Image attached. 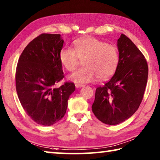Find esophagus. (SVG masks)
Returning a JSON list of instances; mask_svg holds the SVG:
<instances>
[{
    "label": "esophagus",
    "instance_id": "obj_1",
    "mask_svg": "<svg viewBox=\"0 0 160 160\" xmlns=\"http://www.w3.org/2000/svg\"><path fill=\"white\" fill-rule=\"evenodd\" d=\"M75 86L76 88H80V87H83V86H84V85L81 84V83H76Z\"/></svg>",
    "mask_w": 160,
    "mask_h": 160
}]
</instances>
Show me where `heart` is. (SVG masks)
<instances>
[{"instance_id":"heart-1","label":"heart","mask_w":160,"mask_h":160,"mask_svg":"<svg viewBox=\"0 0 160 160\" xmlns=\"http://www.w3.org/2000/svg\"><path fill=\"white\" fill-rule=\"evenodd\" d=\"M74 50L63 48L60 52V60L69 72H74L83 61L82 69L70 76L77 83H88L96 77L107 80L114 74L119 62L117 46L108 44L96 38L78 39L74 42Z\"/></svg>"}]
</instances>
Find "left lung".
<instances>
[{"label": "left lung", "mask_w": 160, "mask_h": 160, "mask_svg": "<svg viewBox=\"0 0 160 160\" xmlns=\"http://www.w3.org/2000/svg\"><path fill=\"white\" fill-rule=\"evenodd\" d=\"M119 62L110 81L96 90L92 110L98 119L109 125L128 119L142 102L148 77V62L130 38L122 33L117 41Z\"/></svg>", "instance_id": "1"}]
</instances>
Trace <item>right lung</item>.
<instances>
[{
	"label": "right lung",
	"mask_w": 160,
	"mask_h": 160,
	"mask_svg": "<svg viewBox=\"0 0 160 160\" xmlns=\"http://www.w3.org/2000/svg\"><path fill=\"white\" fill-rule=\"evenodd\" d=\"M63 43L60 34L42 33L26 46L17 65L19 100L25 112L38 124L50 126L60 121L75 91L74 83L69 82L55 88L64 78L60 60Z\"/></svg>",
	"instance_id": "obj_1"
}]
</instances>
